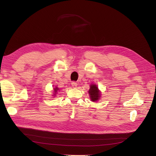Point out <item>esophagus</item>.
I'll use <instances>...</instances> for the list:
<instances>
[{"label":"esophagus","instance_id":"obj_1","mask_svg":"<svg viewBox=\"0 0 156 156\" xmlns=\"http://www.w3.org/2000/svg\"><path fill=\"white\" fill-rule=\"evenodd\" d=\"M77 85H78V84H77L76 82H75V81H73V82L72 83V86L73 87H77Z\"/></svg>","mask_w":156,"mask_h":156}]
</instances>
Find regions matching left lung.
Masks as SVG:
<instances>
[{"label":"left lung","mask_w":156,"mask_h":156,"mask_svg":"<svg viewBox=\"0 0 156 156\" xmlns=\"http://www.w3.org/2000/svg\"><path fill=\"white\" fill-rule=\"evenodd\" d=\"M88 93L90 94V99L93 102L98 101L101 98V92L99 90L98 86L94 84H91Z\"/></svg>","instance_id":"obj_1"}]
</instances>
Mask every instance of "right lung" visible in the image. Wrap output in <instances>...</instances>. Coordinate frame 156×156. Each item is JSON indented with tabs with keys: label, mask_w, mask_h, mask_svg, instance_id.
I'll return each mask as SVG.
<instances>
[{
	"label": "right lung",
	"mask_w": 156,
	"mask_h": 156,
	"mask_svg": "<svg viewBox=\"0 0 156 156\" xmlns=\"http://www.w3.org/2000/svg\"><path fill=\"white\" fill-rule=\"evenodd\" d=\"M54 93H55V94H56V93L57 92V91L58 90H59V89H58V87H55L54 89Z\"/></svg>",
	"instance_id": "1"
}]
</instances>
